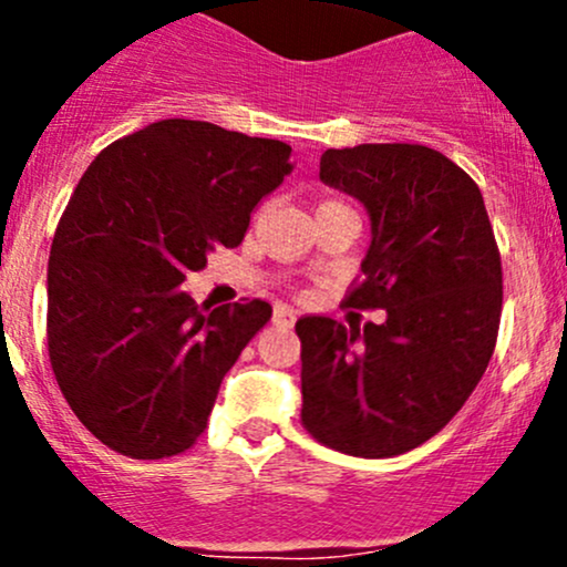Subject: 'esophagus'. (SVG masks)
Here are the masks:
<instances>
[{
    "label": "esophagus",
    "mask_w": 567,
    "mask_h": 567,
    "mask_svg": "<svg viewBox=\"0 0 567 567\" xmlns=\"http://www.w3.org/2000/svg\"><path fill=\"white\" fill-rule=\"evenodd\" d=\"M275 324H279V328H292L296 324V311L285 303L275 306Z\"/></svg>",
    "instance_id": "34e87169"
}]
</instances>
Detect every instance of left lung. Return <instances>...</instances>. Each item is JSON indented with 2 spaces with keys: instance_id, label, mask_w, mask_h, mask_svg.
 <instances>
[{
  "instance_id": "left-lung-1",
  "label": "left lung",
  "mask_w": 567,
  "mask_h": 567,
  "mask_svg": "<svg viewBox=\"0 0 567 567\" xmlns=\"http://www.w3.org/2000/svg\"><path fill=\"white\" fill-rule=\"evenodd\" d=\"M320 178L370 218L365 279L347 306L386 320L296 322L301 421L328 447L389 458L434 437L483 379L501 320L496 237L477 184L429 146L328 148Z\"/></svg>"
}]
</instances>
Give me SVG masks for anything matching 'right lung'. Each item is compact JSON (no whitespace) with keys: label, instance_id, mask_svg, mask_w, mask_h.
Masks as SVG:
<instances>
[{"label":"right lung","instance_id":"add662e5","mask_svg":"<svg viewBox=\"0 0 567 567\" xmlns=\"http://www.w3.org/2000/svg\"><path fill=\"white\" fill-rule=\"evenodd\" d=\"M292 148L162 120L114 141L71 194L48 264V349L76 419L130 458L184 453L220 381L271 320L266 301L207 311L181 285L290 173Z\"/></svg>","mask_w":567,"mask_h":567}]
</instances>
